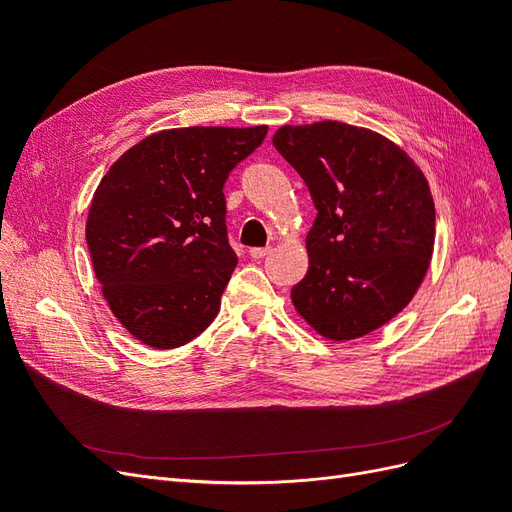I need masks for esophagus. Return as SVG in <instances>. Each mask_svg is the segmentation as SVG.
I'll list each match as a JSON object with an SVG mask.
<instances>
[{
	"label": "esophagus",
	"instance_id": "1",
	"mask_svg": "<svg viewBox=\"0 0 512 512\" xmlns=\"http://www.w3.org/2000/svg\"><path fill=\"white\" fill-rule=\"evenodd\" d=\"M271 254V247H252V250H250V256L252 258H265V256H269Z\"/></svg>",
	"mask_w": 512,
	"mask_h": 512
}]
</instances>
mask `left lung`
<instances>
[{
  "label": "left lung",
  "instance_id": "8db88e82",
  "mask_svg": "<svg viewBox=\"0 0 512 512\" xmlns=\"http://www.w3.org/2000/svg\"><path fill=\"white\" fill-rule=\"evenodd\" d=\"M273 145L318 209L305 237L307 275L290 292L294 309L331 342L369 335L427 275L436 205L425 173L391 138L342 121L282 126Z\"/></svg>",
  "mask_w": 512,
  "mask_h": 512
}]
</instances>
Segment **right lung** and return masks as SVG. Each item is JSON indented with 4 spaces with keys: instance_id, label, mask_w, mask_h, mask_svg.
I'll return each instance as SVG.
<instances>
[{
    "instance_id": "obj_1",
    "label": "right lung",
    "mask_w": 512,
    "mask_h": 512,
    "mask_svg": "<svg viewBox=\"0 0 512 512\" xmlns=\"http://www.w3.org/2000/svg\"><path fill=\"white\" fill-rule=\"evenodd\" d=\"M267 130H162L130 147L102 177L85 239L102 297L138 342L179 348L218 316L237 267L222 190Z\"/></svg>"
}]
</instances>
